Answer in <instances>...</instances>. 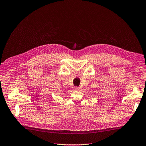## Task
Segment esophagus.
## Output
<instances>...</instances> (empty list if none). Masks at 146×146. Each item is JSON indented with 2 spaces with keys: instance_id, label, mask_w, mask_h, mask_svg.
Returning <instances> with one entry per match:
<instances>
[{
  "instance_id": "esophagus-1",
  "label": "esophagus",
  "mask_w": 146,
  "mask_h": 146,
  "mask_svg": "<svg viewBox=\"0 0 146 146\" xmlns=\"http://www.w3.org/2000/svg\"><path fill=\"white\" fill-rule=\"evenodd\" d=\"M74 89H75V90H79V89H80V87H74Z\"/></svg>"
}]
</instances>
